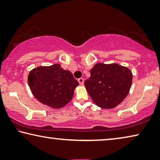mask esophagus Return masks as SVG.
I'll return each mask as SVG.
<instances>
[{
    "label": "esophagus",
    "mask_w": 160,
    "mask_h": 160,
    "mask_svg": "<svg viewBox=\"0 0 160 160\" xmlns=\"http://www.w3.org/2000/svg\"><path fill=\"white\" fill-rule=\"evenodd\" d=\"M78 82H79V83L80 85H83V83H84V79L82 78H80L78 79Z\"/></svg>",
    "instance_id": "obj_1"
}]
</instances>
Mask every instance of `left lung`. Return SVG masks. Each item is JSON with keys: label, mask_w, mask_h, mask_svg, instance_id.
<instances>
[{"label": "left lung", "mask_w": 160, "mask_h": 160, "mask_svg": "<svg viewBox=\"0 0 160 160\" xmlns=\"http://www.w3.org/2000/svg\"><path fill=\"white\" fill-rule=\"evenodd\" d=\"M132 78V71L126 67L115 63H98L91 69L90 78L84 84L95 105L111 109L127 96Z\"/></svg>", "instance_id": "obj_1"}]
</instances>
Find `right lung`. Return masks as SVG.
Listing matches in <instances>:
<instances>
[{"instance_id":"add662e5","label":"right lung","mask_w":160,"mask_h":160,"mask_svg":"<svg viewBox=\"0 0 160 160\" xmlns=\"http://www.w3.org/2000/svg\"><path fill=\"white\" fill-rule=\"evenodd\" d=\"M28 83L36 98L53 108H61L68 104L79 85L72 74L59 64L33 69L28 74Z\"/></svg>"}]
</instances>
